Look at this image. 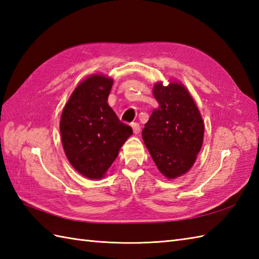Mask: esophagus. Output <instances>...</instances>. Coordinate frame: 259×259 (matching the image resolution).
<instances>
[{
    "label": "esophagus",
    "mask_w": 259,
    "mask_h": 259,
    "mask_svg": "<svg viewBox=\"0 0 259 259\" xmlns=\"http://www.w3.org/2000/svg\"><path fill=\"white\" fill-rule=\"evenodd\" d=\"M131 126H133V130H134L135 135H138L140 133V125H139L138 122H133V123H131Z\"/></svg>",
    "instance_id": "34e87169"
}]
</instances>
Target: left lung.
Wrapping results in <instances>:
<instances>
[{"instance_id":"left-lung-1","label":"left lung","mask_w":259,"mask_h":259,"mask_svg":"<svg viewBox=\"0 0 259 259\" xmlns=\"http://www.w3.org/2000/svg\"><path fill=\"white\" fill-rule=\"evenodd\" d=\"M159 107L142 130V139L157 168L168 179L185 175L195 163L203 140L205 124L184 84L172 81L153 85Z\"/></svg>"}]
</instances>
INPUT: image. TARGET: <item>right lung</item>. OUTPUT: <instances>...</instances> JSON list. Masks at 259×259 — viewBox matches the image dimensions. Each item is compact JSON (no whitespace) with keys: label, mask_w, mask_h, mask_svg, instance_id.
Listing matches in <instances>:
<instances>
[{"label":"right lung","mask_w":259,"mask_h":259,"mask_svg":"<svg viewBox=\"0 0 259 259\" xmlns=\"http://www.w3.org/2000/svg\"><path fill=\"white\" fill-rule=\"evenodd\" d=\"M113 80L92 74L76 85L61 114L60 133L69 162L84 177L101 179L133 135L109 107Z\"/></svg>","instance_id":"1"}]
</instances>
